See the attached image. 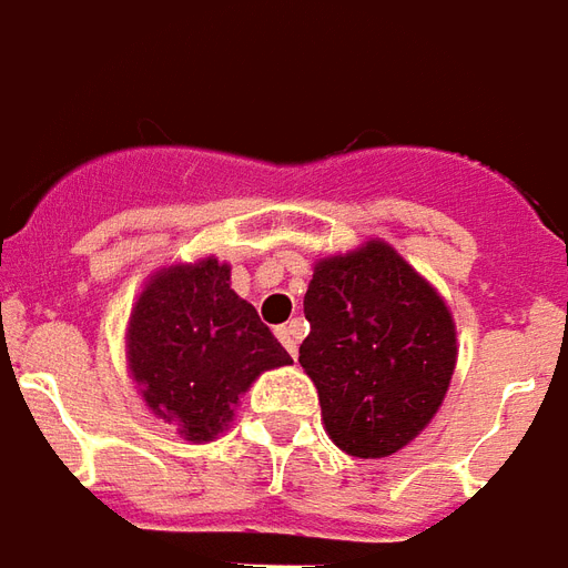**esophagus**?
Wrapping results in <instances>:
<instances>
[{"label": "esophagus", "instance_id": "1", "mask_svg": "<svg viewBox=\"0 0 568 568\" xmlns=\"http://www.w3.org/2000/svg\"><path fill=\"white\" fill-rule=\"evenodd\" d=\"M275 335H278L281 338V345L287 347V354L290 357H296V354H300V321H290V324H284V326H278V329H275Z\"/></svg>", "mask_w": 568, "mask_h": 568}]
</instances>
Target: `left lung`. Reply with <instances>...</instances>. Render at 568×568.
Masks as SVG:
<instances>
[{
    "label": "left lung",
    "instance_id": "left-lung-1",
    "mask_svg": "<svg viewBox=\"0 0 568 568\" xmlns=\"http://www.w3.org/2000/svg\"><path fill=\"white\" fill-rule=\"evenodd\" d=\"M305 317L300 363L329 438L363 459L405 448L438 412L457 363L442 296L390 244L369 242L317 263Z\"/></svg>",
    "mask_w": 568,
    "mask_h": 568
}]
</instances>
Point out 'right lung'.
<instances>
[{
	"mask_svg": "<svg viewBox=\"0 0 568 568\" xmlns=\"http://www.w3.org/2000/svg\"><path fill=\"white\" fill-rule=\"evenodd\" d=\"M126 347L148 405L190 442L223 433L260 372L293 363L217 260L160 272L139 296Z\"/></svg>",
	"mask_w": 568,
	"mask_h": 568,
	"instance_id": "1",
	"label": "right lung"
}]
</instances>
